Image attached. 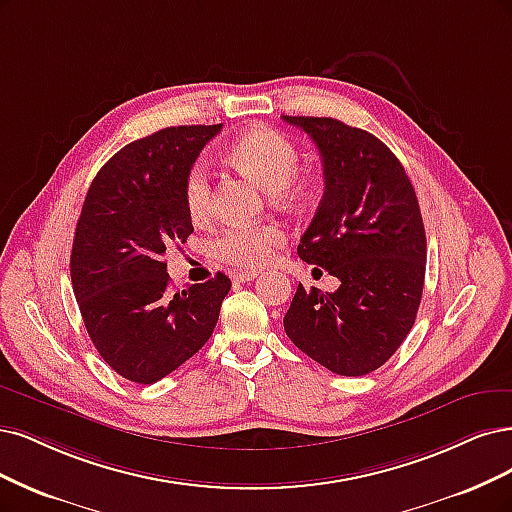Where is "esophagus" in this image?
<instances>
[{"instance_id":"1","label":"esophagus","mask_w":512,"mask_h":512,"mask_svg":"<svg viewBox=\"0 0 512 512\" xmlns=\"http://www.w3.org/2000/svg\"><path fill=\"white\" fill-rule=\"evenodd\" d=\"M256 277H258L256 271H241V273L235 275V281H239V284H245V281H252Z\"/></svg>"}]
</instances>
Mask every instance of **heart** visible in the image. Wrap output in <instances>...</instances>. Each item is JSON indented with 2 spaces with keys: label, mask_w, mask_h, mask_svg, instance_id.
Returning a JSON list of instances; mask_svg holds the SVG:
<instances>
[{
  "label": "heart",
  "mask_w": 512,
  "mask_h": 512,
  "mask_svg": "<svg viewBox=\"0 0 512 512\" xmlns=\"http://www.w3.org/2000/svg\"><path fill=\"white\" fill-rule=\"evenodd\" d=\"M233 163L250 173L271 192L290 188L301 169V150L290 137L269 127H254L231 144ZM184 205L188 216L203 222L214 211V186L203 163L192 165L184 178ZM284 243V233L273 224L243 226L233 224L211 241V254L239 269H260Z\"/></svg>",
  "instance_id": "heart-1"
}]
</instances>
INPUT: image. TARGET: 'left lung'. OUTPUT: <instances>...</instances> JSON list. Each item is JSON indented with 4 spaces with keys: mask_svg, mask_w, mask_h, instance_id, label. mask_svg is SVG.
I'll return each instance as SVG.
<instances>
[{
    "mask_svg": "<svg viewBox=\"0 0 512 512\" xmlns=\"http://www.w3.org/2000/svg\"><path fill=\"white\" fill-rule=\"evenodd\" d=\"M320 150L324 197L298 256L341 281L334 292L298 284L290 341L343 377L373 373L415 324L426 277V231L407 171L368 131L337 118L284 116Z\"/></svg>",
    "mask_w": 512,
    "mask_h": 512,
    "instance_id": "obj_1",
    "label": "left lung"
}]
</instances>
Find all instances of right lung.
<instances>
[{"instance_id":"1","label":"right lung","mask_w":512,"mask_h":512,"mask_svg":"<svg viewBox=\"0 0 512 512\" xmlns=\"http://www.w3.org/2000/svg\"><path fill=\"white\" fill-rule=\"evenodd\" d=\"M222 125L169 127L101 167L72 248V286L88 337L112 370L150 385L209 341L231 279L169 292L165 252L192 235L184 178Z\"/></svg>"}]
</instances>
